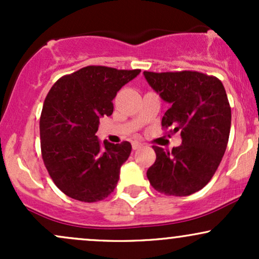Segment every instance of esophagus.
<instances>
[{"instance_id":"esophagus-1","label":"esophagus","mask_w":259,"mask_h":259,"mask_svg":"<svg viewBox=\"0 0 259 259\" xmlns=\"http://www.w3.org/2000/svg\"><path fill=\"white\" fill-rule=\"evenodd\" d=\"M142 146V144L140 141H134L133 142V150H139Z\"/></svg>"}]
</instances>
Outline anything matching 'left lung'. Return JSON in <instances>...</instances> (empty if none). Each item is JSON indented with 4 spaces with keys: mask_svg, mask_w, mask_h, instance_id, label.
<instances>
[{
    "mask_svg": "<svg viewBox=\"0 0 259 259\" xmlns=\"http://www.w3.org/2000/svg\"><path fill=\"white\" fill-rule=\"evenodd\" d=\"M159 97L170 105L162 126H174L181 145L170 152L153 146L156 162L147 170L150 184L169 196L195 194L212 179L227 150L231 108L222 81L203 73L144 72Z\"/></svg>",
    "mask_w": 259,
    "mask_h": 259,
    "instance_id": "8db88e82",
    "label": "left lung"
}]
</instances>
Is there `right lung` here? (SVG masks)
<instances>
[{
	"instance_id": "obj_1",
	"label": "right lung",
	"mask_w": 259,
	"mask_h": 259,
	"mask_svg": "<svg viewBox=\"0 0 259 259\" xmlns=\"http://www.w3.org/2000/svg\"><path fill=\"white\" fill-rule=\"evenodd\" d=\"M141 70L89 65L65 75L45 99L40 118L45 167L62 192L81 202H96L114 191L130 142L101 144L100 118L113 113L117 92Z\"/></svg>"
}]
</instances>
